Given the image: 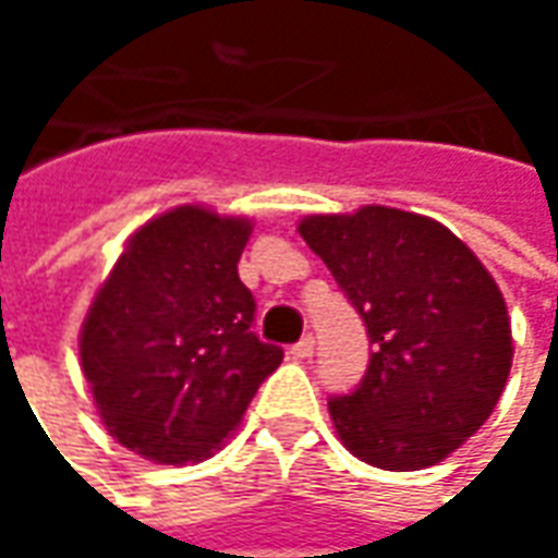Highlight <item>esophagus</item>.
I'll return each instance as SVG.
<instances>
[{"label":"esophagus","mask_w":558,"mask_h":558,"mask_svg":"<svg viewBox=\"0 0 558 558\" xmlns=\"http://www.w3.org/2000/svg\"><path fill=\"white\" fill-rule=\"evenodd\" d=\"M292 356L295 360H311L314 356V335H305L299 344H292Z\"/></svg>","instance_id":"1"}]
</instances>
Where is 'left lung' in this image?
Segmentation results:
<instances>
[{
    "instance_id": "1",
    "label": "left lung",
    "mask_w": 558,
    "mask_h": 558,
    "mask_svg": "<svg viewBox=\"0 0 558 558\" xmlns=\"http://www.w3.org/2000/svg\"><path fill=\"white\" fill-rule=\"evenodd\" d=\"M299 235L372 341L360 387L329 399L341 444L384 471L447 459L489 420L513 362L508 305L493 275L447 226L384 205L314 214Z\"/></svg>"
}]
</instances>
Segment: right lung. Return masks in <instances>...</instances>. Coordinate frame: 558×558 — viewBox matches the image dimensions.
I'll return each instance as SVG.
<instances>
[{
  "instance_id": "1",
  "label": "right lung",
  "mask_w": 558,
  "mask_h": 558,
  "mask_svg": "<svg viewBox=\"0 0 558 558\" xmlns=\"http://www.w3.org/2000/svg\"><path fill=\"white\" fill-rule=\"evenodd\" d=\"M247 217L181 205L132 232L81 326V368L105 428L159 465L208 459L283 350L251 332L239 259Z\"/></svg>"
}]
</instances>
